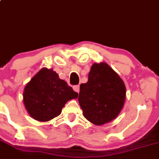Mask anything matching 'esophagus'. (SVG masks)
Instances as JSON below:
<instances>
[{
	"label": "esophagus",
	"instance_id": "34e87169",
	"mask_svg": "<svg viewBox=\"0 0 159 159\" xmlns=\"http://www.w3.org/2000/svg\"><path fill=\"white\" fill-rule=\"evenodd\" d=\"M73 89H74L75 92H78V93L80 92V85H74V86L73 87Z\"/></svg>",
	"mask_w": 159,
	"mask_h": 159
}]
</instances>
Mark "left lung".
<instances>
[{
  "label": "left lung",
  "mask_w": 159,
  "mask_h": 159,
  "mask_svg": "<svg viewBox=\"0 0 159 159\" xmlns=\"http://www.w3.org/2000/svg\"><path fill=\"white\" fill-rule=\"evenodd\" d=\"M80 90L78 100L83 116L96 125L116 118L125 101L124 82L105 62L92 65L88 82L80 85Z\"/></svg>",
  "instance_id": "obj_1"
}]
</instances>
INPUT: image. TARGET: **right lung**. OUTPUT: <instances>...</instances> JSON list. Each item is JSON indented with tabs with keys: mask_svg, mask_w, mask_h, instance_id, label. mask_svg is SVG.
<instances>
[{
	"mask_svg": "<svg viewBox=\"0 0 159 159\" xmlns=\"http://www.w3.org/2000/svg\"><path fill=\"white\" fill-rule=\"evenodd\" d=\"M74 92L56 72L43 67L25 85L23 101L33 119L47 122L59 116L65 103L77 98Z\"/></svg>",
	"mask_w": 159,
	"mask_h": 159,
	"instance_id": "add662e5",
	"label": "right lung"
}]
</instances>
